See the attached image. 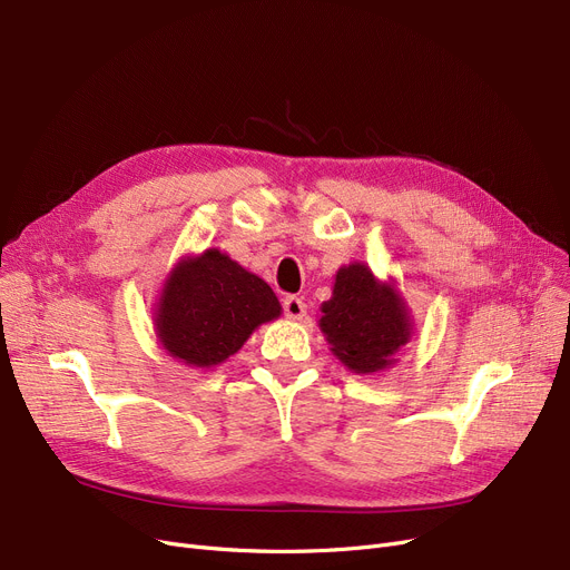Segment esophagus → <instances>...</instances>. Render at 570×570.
Returning <instances> with one entry per match:
<instances>
[{
	"mask_svg": "<svg viewBox=\"0 0 570 570\" xmlns=\"http://www.w3.org/2000/svg\"><path fill=\"white\" fill-rule=\"evenodd\" d=\"M282 307L288 318H303L307 312V305L303 303V298H298V295H286Z\"/></svg>",
	"mask_w": 570,
	"mask_h": 570,
	"instance_id": "esophagus-1",
	"label": "esophagus"
}]
</instances>
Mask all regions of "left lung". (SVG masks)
<instances>
[{
    "instance_id": "left-lung-1",
    "label": "left lung",
    "mask_w": 570,
    "mask_h": 570,
    "mask_svg": "<svg viewBox=\"0 0 570 570\" xmlns=\"http://www.w3.org/2000/svg\"><path fill=\"white\" fill-rule=\"evenodd\" d=\"M321 331L333 354L354 373H377L410 340V318L391 286L375 282L365 265L342 267L333 298L321 305Z\"/></svg>"
}]
</instances>
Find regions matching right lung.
I'll use <instances>...</instances> for the list:
<instances>
[{"mask_svg": "<svg viewBox=\"0 0 570 570\" xmlns=\"http://www.w3.org/2000/svg\"><path fill=\"white\" fill-rule=\"evenodd\" d=\"M279 312L277 295L261 277L209 249L171 272L156 326L171 356L212 367L233 356L256 326Z\"/></svg>", "mask_w": 570, "mask_h": 570, "instance_id": "right-lung-1", "label": "right lung"}]
</instances>
